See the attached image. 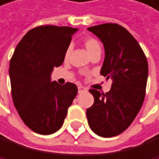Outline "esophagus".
I'll return each mask as SVG.
<instances>
[{
    "instance_id": "34e87169",
    "label": "esophagus",
    "mask_w": 159,
    "mask_h": 159,
    "mask_svg": "<svg viewBox=\"0 0 159 159\" xmlns=\"http://www.w3.org/2000/svg\"><path fill=\"white\" fill-rule=\"evenodd\" d=\"M86 91V89L84 88V87H82V86H79L78 87V92H79V94L80 93H83V92H85Z\"/></svg>"
}]
</instances>
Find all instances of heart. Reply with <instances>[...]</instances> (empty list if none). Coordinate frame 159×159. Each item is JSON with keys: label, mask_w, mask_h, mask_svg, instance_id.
I'll use <instances>...</instances> for the list:
<instances>
[{"label": "heart", "mask_w": 159, "mask_h": 159, "mask_svg": "<svg viewBox=\"0 0 159 159\" xmlns=\"http://www.w3.org/2000/svg\"><path fill=\"white\" fill-rule=\"evenodd\" d=\"M84 45H85L87 51L92 54V53L96 52V51H101V45L97 39H95L94 37H87L85 40H84ZM70 51H71V47L68 46L66 48V51H65V58H67L70 54Z\"/></svg>", "instance_id": "b5f03b06"}]
</instances>
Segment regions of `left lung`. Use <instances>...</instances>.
<instances>
[{"label": "left lung", "instance_id": "left-lung-1", "mask_svg": "<svg viewBox=\"0 0 159 159\" xmlns=\"http://www.w3.org/2000/svg\"><path fill=\"white\" fill-rule=\"evenodd\" d=\"M102 41L105 59L100 73L113 79L106 94L90 89L94 104L86 111L88 124L96 134L112 138L133 123L143 106L148 65L135 38L117 24H103L88 29Z\"/></svg>", "mask_w": 159, "mask_h": 159}]
</instances>
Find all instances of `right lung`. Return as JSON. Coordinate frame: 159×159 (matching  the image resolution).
<instances>
[{
    "label": "right lung",
    "instance_id": "obj_1",
    "mask_svg": "<svg viewBox=\"0 0 159 159\" xmlns=\"http://www.w3.org/2000/svg\"><path fill=\"white\" fill-rule=\"evenodd\" d=\"M77 30L55 25L32 29L21 38L11 59L12 101L22 122L37 134L57 132L78 93L75 84L51 81L53 69L63 63Z\"/></svg>",
    "mask_w": 159,
    "mask_h": 159
}]
</instances>
